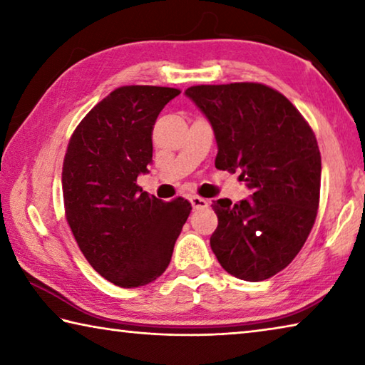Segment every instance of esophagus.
I'll use <instances>...</instances> for the list:
<instances>
[{
	"label": "esophagus",
	"mask_w": 365,
	"mask_h": 365,
	"mask_svg": "<svg viewBox=\"0 0 365 365\" xmlns=\"http://www.w3.org/2000/svg\"><path fill=\"white\" fill-rule=\"evenodd\" d=\"M190 202H191V206H193L195 211L196 209H206L209 206V202L205 200V197H200V196H191Z\"/></svg>",
	"instance_id": "34e87169"
}]
</instances>
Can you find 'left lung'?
<instances>
[{
    "label": "left lung",
    "mask_w": 365,
    "mask_h": 365,
    "mask_svg": "<svg viewBox=\"0 0 365 365\" xmlns=\"http://www.w3.org/2000/svg\"><path fill=\"white\" fill-rule=\"evenodd\" d=\"M185 95L211 122L215 168L240 170L252 191L237 205L227 197L212 202L219 219L214 255L237 279H270L301 251L317 217L322 165L316 135L267 85H196Z\"/></svg>",
    "instance_id": "left-lung-1"
}]
</instances>
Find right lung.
<instances>
[{
  "mask_svg": "<svg viewBox=\"0 0 365 365\" xmlns=\"http://www.w3.org/2000/svg\"><path fill=\"white\" fill-rule=\"evenodd\" d=\"M180 90L119 86L73 130L63 164L66 219L98 274L122 288L164 274L191 205L164 202L137 185L153 160V125Z\"/></svg>",
  "mask_w": 365,
  "mask_h": 365,
  "instance_id": "add662e5",
  "label": "right lung"
}]
</instances>
